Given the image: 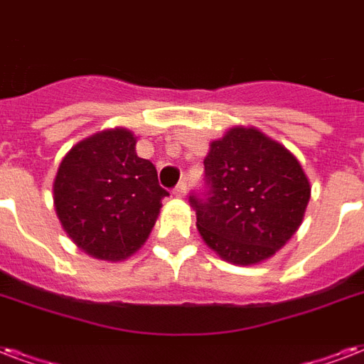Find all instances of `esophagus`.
<instances>
[{"label": "esophagus", "mask_w": 364, "mask_h": 364, "mask_svg": "<svg viewBox=\"0 0 364 364\" xmlns=\"http://www.w3.org/2000/svg\"><path fill=\"white\" fill-rule=\"evenodd\" d=\"M186 190H188V188H186V182H180V184L176 186V188H174V196L184 197L186 196Z\"/></svg>", "instance_id": "34e87169"}]
</instances>
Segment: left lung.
Here are the masks:
<instances>
[{
    "mask_svg": "<svg viewBox=\"0 0 364 364\" xmlns=\"http://www.w3.org/2000/svg\"><path fill=\"white\" fill-rule=\"evenodd\" d=\"M205 191L190 196L203 241L222 260H267L300 228L311 188L283 144L255 127H232L210 142Z\"/></svg>",
    "mask_w": 364,
    "mask_h": 364,
    "instance_id": "obj_1",
    "label": "left lung"
}]
</instances>
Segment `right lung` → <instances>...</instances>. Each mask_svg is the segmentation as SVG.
<instances>
[{
    "instance_id": "1",
    "label": "right lung",
    "mask_w": 364,
    "mask_h": 364,
    "mask_svg": "<svg viewBox=\"0 0 364 364\" xmlns=\"http://www.w3.org/2000/svg\"><path fill=\"white\" fill-rule=\"evenodd\" d=\"M167 196L154 163L136 156V136L123 127L75 144L53 184L56 216L68 237L108 262L125 260L146 243Z\"/></svg>"
}]
</instances>
